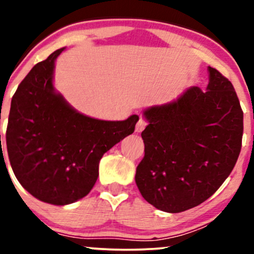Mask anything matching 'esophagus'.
I'll return each instance as SVG.
<instances>
[{
    "label": "esophagus",
    "mask_w": 254,
    "mask_h": 254,
    "mask_svg": "<svg viewBox=\"0 0 254 254\" xmlns=\"http://www.w3.org/2000/svg\"><path fill=\"white\" fill-rule=\"evenodd\" d=\"M145 127H147V123H145L143 119H139V121L137 122V124H136V129H135V131H136L137 133L142 132V131H143V130L145 129Z\"/></svg>",
    "instance_id": "obj_1"
}]
</instances>
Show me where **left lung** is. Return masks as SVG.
I'll list each match as a JSON object with an SVG mask.
<instances>
[{
  "instance_id": "obj_1",
  "label": "left lung",
  "mask_w": 254,
  "mask_h": 254,
  "mask_svg": "<svg viewBox=\"0 0 254 254\" xmlns=\"http://www.w3.org/2000/svg\"><path fill=\"white\" fill-rule=\"evenodd\" d=\"M206 90L190 87L172 103L144 111V157L136 168L142 197L159 210L182 212L211 197L241 150L244 112L234 87L209 66Z\"/></svg>"
}]
</instances>
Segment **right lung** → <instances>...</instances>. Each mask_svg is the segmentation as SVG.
Wrapping results in <instances>:
<instances>
[{"mask_svg": "<svg viewBox=\"0 0 254 254\" xmlns=\"http://www.w3.org/2000/svg\"><path fill=\"white\" fill-rule=\"evenodd\" d=\"M39 62L17 87L10 104L7 142L10 166L33 197L66 205L89 193L107 150L135 130L138 116L100 121L77 112L54 88L55 61Z\"/></svg>", "mask_w": 254, "mask_h": 254, "instance_id": "1", "label": "right lung"}]
</instances>
